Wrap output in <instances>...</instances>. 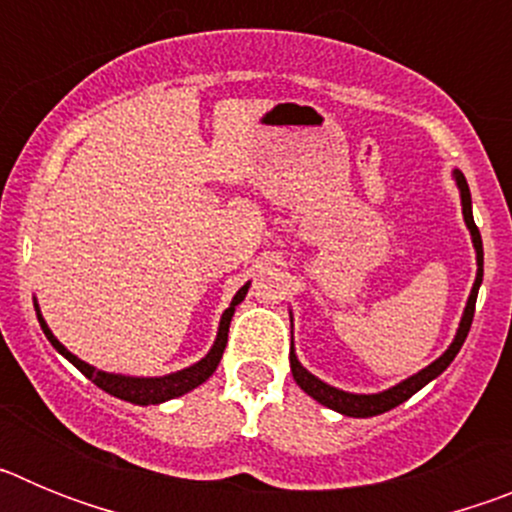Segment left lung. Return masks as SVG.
I'll return each mask as SVG.
<instances>
[{
	"mask_svg": "<svg viewBox=\"0 0 512 512\" xmlns=\"http://www.w3.org/2000/svg\"><path fill=\"white\" fill-rule=\"evenodd\" d=\"M454 182H456V187H459V194H461V212H464V223H467L469 235H472L474 251H477V279H474L472 292H469L467 307H464V315H461V323H459V330H456L454 341H451V346L446 348V351H443V354L433 361V364H428L425 369H420V372L413 374V377L402 379L400 384H395V387H390V390L377 392V395H356V392H343V390H338V387H330V384H325L323 379H318L315 374L307 372L305 366L300 364V359H297L295 348H292V351H289L292 377H295V382L300 384V390H305L312 400H318L320 405H325V408L336 410V413H341V415H348V418H372V415L387 413V410L397 408V405H402L405 400H410L415 392L423 390L425 384L433 382L438 374L446 372V366L454 361V356L459 354V348L464 346V341H467V333H469V328H472V318H474V305H477L479 284H482V271H485V253H482V235H479V228L474 225L472 194H469V184L459 169H454Z\"/></svg>",
	"mask_w": 512,
	"mask_h": 512,
	"instance_id": "1",
	"label": "left lung"
}]
</instances>
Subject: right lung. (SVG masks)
<instances>
[{
    "label": "right lung",
    "instance_id": "right-lung-1",
    "mask_svg": "<svg viewBox=\"0 0 512 512\" xmlns=\"http://www.w3.org/2000/svg\"><path fill=\"white\" fill-rule=\"evenodd\" d=\"M248 284H243L238 292H235L233 302H230L228 310L223 312V318H220V328H217V338L212 343V348L205 354V359H200L197 364L187 366L182 372H171L164 374V377H125V374H112V372H102L97 366L87 364V361H81L79 356H74L69 348L63 346L56 336H53V330L48 328V323L43 320L40 315V307L35 302V312H38V323L43 328L45 338L53 343L58 354L66 356L71 364L79 369L81 374L87 379H92L97 384L99 390L110 392L112 397H120L125 402H133V405H158V402H166V400H174V397H182L187 392H192L194 387H200L202 382L212 377V372L217 369L220 359H223V351H225V343H228V328H230V320H233V312L235 305H241L243 297L248 295Z\"/></svg>",
    "mask_w": 512,
    "mask_h": 512
}]
</instances>
